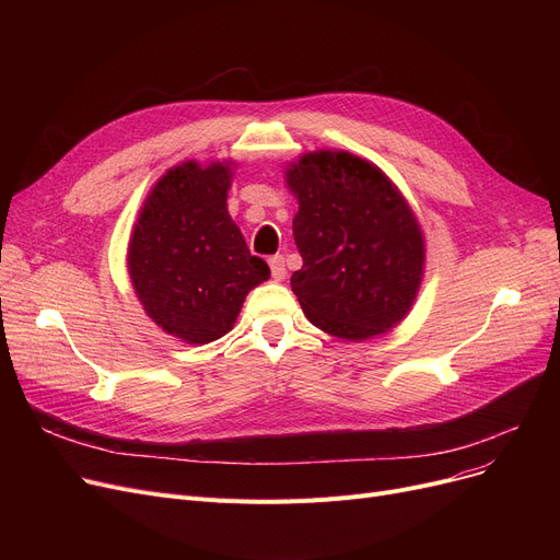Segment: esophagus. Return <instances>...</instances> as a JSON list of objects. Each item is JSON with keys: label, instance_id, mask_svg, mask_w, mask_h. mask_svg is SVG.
I'll return each mask as SVG.
<instances>
[{"label": "esophagus", "instance_id": "obj_1", "mask_svg": "<svg viewBox=\"0 0 560 560\" xmlns=\"http://www.w3.org/2000/svg\"><path fill=\"white\" fill-rule=\"evenodd\" d=\"M268 262H270L272 277H275L277 281H283V279H285V275H288V272H285V258H283L281 254H277V256H272Z\"/></svg>", "mask_w": 560, "mask_h": 560}]
</instances>
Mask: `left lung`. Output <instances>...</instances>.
<instances>
[{"label": "left lung", "mask_w": 560, "mask_h": 560, "mask_svg": "<svg viewBox=\"0 0 560 560\" xmlns=\"http://www.w3.org/2000/svg\"><path fill=\"white\" fill-rule=\"evenodd\" d=\"M285 184L300 203L292 235L304 260L290 285L311 325L342 340L399 325L424 275V235L399 188L334 150L290 163Z\"/></svg>", "instance_id": "left-lung-1"}]
</instances>
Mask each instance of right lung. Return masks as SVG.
I'll return each mask as SVG.
<instances>
[{"instance_id":"add662e5","label":"right lung","mask_w":560,"mask_h":560,"mask_svg":"<svg viewBox=\"0 0 560 560\" xmlns=\"http://www.w3.org/2000/svg\"><path fill=\"white\" fill-rule=\"evenodd\" d=\"M233 163L186 161L147 195L129 241V277L156 325L188 345L229 334L247 292L268 281L226 211Z\"/></svg>"}]
</instances>
